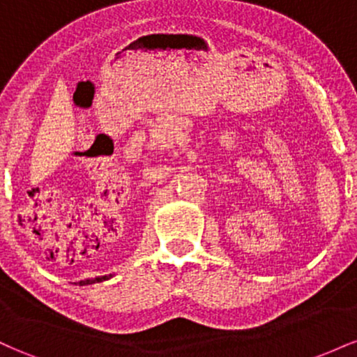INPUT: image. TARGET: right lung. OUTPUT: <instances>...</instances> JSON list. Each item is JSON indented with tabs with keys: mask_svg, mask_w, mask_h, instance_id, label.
I'll return each mask as SVG.
<instances>
[{
	"mask_svg": "<svg viewBox=\"0 0 357 357\" xmlns=\"http://www.w3.org/2000/svg\"><path fill=\"white\" fill-rule=\"evenodd\" d=\"M114 273H109V275H102V277H96V278H85V280H80L79 285H90V284H99V282L109 280L112 278Z\"/></svg>",
	"mask_w": 357,
	"mask_h": 357,
	"instance_id": "1",
	"label": "right lung"
}]
</instances>
